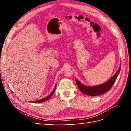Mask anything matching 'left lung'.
Segmentation results:
<instances>
[{
	"label": "left lung",
	"instance_id": "obj_1",
	"mask_svg": "<svg viewBox=\"0 0 131 131\" xmlns=\"http://www.w3.org/2000/svg\"><path fill=\"white\" fill-rule=\"evenodd\" d=\"M121 69V66L119 69L117 70V72L116 73L114 76L111 78L109 81L104 83L102 85H98L96 86H86L84 85H82L81 83L79 82L77 79H75V82L78 87L79 89L81 91V92L83 93H84L86 95L89 96H98L102 94H103L107 91H109L111 88H112L114 82H115L116 79L117 78L118 75L119 74Z\"/></svg>",
	"mask_w": 131,
	"mask_h": 131
}]
</instances>
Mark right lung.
Instances as JSON below:
<instances>
[{
    "label": "right lung",
    "instance_id": "add662e5",
    "mask_svg": "<svg viewBox=\"0 0 131 131\" xmlns=\"http://www.w3.org/2000/svg\"><path fill=\"white\" fill-rule=\"evenodd\" d=\"M56 86H55L54 89V90L52 91V93H51L49 95V96H48L47 97H45V98H42V99H41V100H40L35 101H31V102H31V103H41V102H45V101H47V100H48L51 97V96H52V95L53 94L54 92H55V90H56Z\"/></svg>",
    "mask_w": 131,
    "mask_h": 131
}]
</instances>
